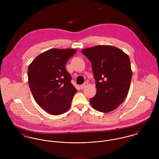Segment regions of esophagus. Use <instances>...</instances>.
<instances>
[{
  "label": "esophagus",
  "mask_w": 159,
  "mask_h": 159,
  "mask_svg": "<svg viewBox=\"0 0 159 159\" xmlns=\"http://www.w3.org/2000/svg\"><path fill=\"white\" fill-rule=\"evenodd\" d=\"M87 84H88V83H87L86 82H85L84 84H81V86H80V88H81V89H84V88L86 87V86L87 85Z\"/></svg>",
  "instance_id": "esophagus-1"
}]
</instances>
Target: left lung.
Returning <instances> with one entry per match:
<instances>
[{
    "label": "left lung",
    "mask_w": 159,
    "mask_h": 159,
    "mask_svg": "<svg viewBox=\"0 0 159 159\" xmlns=\"http://www.w3.org/2000/svg\"><path fill=\"white\" fill-rule=\"evenodd\" d=\"M91 61L97 92L90 98L95 110L113 111L125 98L132 77L129 57L113 46L98 45L82 49Z\"/></svg>",
    "instance_id": "obj_1"
}]
</instances>
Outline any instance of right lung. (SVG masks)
<instances>
[{
    "label": "right lung",
    "instance_id": "obj_1",
    "mask_svg": "<svg viewBox=\"0 0 159 159\" xmlns=\"http://www.w3.org/2000/svg\"><path fill=\"white\" fill-rule=\"evenodd\" d=\"M76 52L75 49H51L39 55L28 67L30 91L36 102L48 113L67 111L77 90L66 64Z\"/></svg>",
    "mask_w": 159,
    "mask_h": 159
}]
</instances>
